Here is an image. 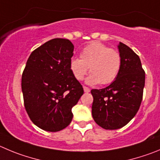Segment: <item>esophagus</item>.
<instances>
[{"label": "esophagus", "instance_id": "1", "mask_svg": "<svg viewBox=\"0 0 160 160\" xmlns=\"http://www.w3.org/2000/svg\"><path fill=\"white\" fill-rule=\"evenodd\" d=\"M83 91H84V92H90L91 89L86 86H83Z\"/></svg>", "mask_w": 160, "mask_h": 160}]
</instances>
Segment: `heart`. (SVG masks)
I'll list each match as a JSON object with an SVG mask.
<instances>
[{"label": "heart", "instance_id": "1", "mask_svg": "<svg viewBox=\"0 0 160 160\" xmlns=\"http://www.w3.org/2000/svg\"><path fill=\"white\" fill-rule=\"evenodd\" d=\"M80 58H72L70 70L77 80H83L89 68L92 74L87 82L91 84L112 83L117 78L122 66L119 52L101 42H93L85 46L80 52Z\"/></svg>", "mask_w": 160, "mask_h": 160}]
</instances>
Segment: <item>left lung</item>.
Listing matches in <instances>:
<instances>
[{"label": "left lung", "mask_w": 160, "mask_h": 160, "mask_svg": "<svg viewBox=\"0 0 160 160\" xmlns=\"http://www.w3.org/2000/svg\"><path fill=\"white\" fill-rule=\"evenodd\" d=\"M122 66L117 78L108 87L92 89V117L105 129H118L127 125L138 111L143 98L145 72L138 55L120 42Z\"/></svg>", "instance_id": "obj_1"}]
</instances>
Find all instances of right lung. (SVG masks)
Here are the masks:
<instances>
[{
	"mask_svg": "<svg viewBox=\"0 0 160 160\" xmlns=\"http://www.w3.org/2000/svg\"><path fill=\"white\" fill-rule=\"evenodd\" d=\"M74 46L53 38L35 49L27 61L21 87L25 110L40 129L58 132L72 122V108L83 94L69 68Z\"/></svg>",
	"mask_w": 160,
	"mask_h": 160,
	"instance_id": "right-lung-1",
	"label": "right lung"
}]
</instances>
